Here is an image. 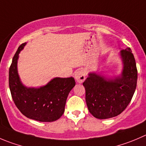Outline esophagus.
<instances>
[{
    "mask_svg": "<svg viewBox=\"0 0 146 146\" xmlns=\"http://www.w3.org/2000/svg\"><path fill=\"white\" fill-rule=\"evenodd\" d=\"M75 79L79 83H83L86 79V73L83 70H79L75 73Z\"/></svg>",
    "mask_w": 146,
    "mask_h": 146,
    "instance_id": "esophagus-1",
    "label": "esophagus"
}]
</instances>
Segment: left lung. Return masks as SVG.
I'll list each match as a JSON object with an SVG mask.
<instances>
[{"instance_id":"8db88e82","label":"left lung","mask_w":146,"mask_h":146,"mask_svg":"<svg viewBox=\"0 0 146 146\" xmlns=\"http://www.w3.org/2000/svg\"><path fill=\"white\" fill-rule=\"evenodd\" d=\"M120 56L123 70L119 76L108 78L90 72L83 83L89 112L98 119H107L121 114L135 93L138 71L131 49L122 50Z\"/></svg>"}]
</instances>
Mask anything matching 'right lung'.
Masks as SVG:
<instances>
[{
  "mask_svg": "<svg viewBox=\"0 0 146 146\" xmlns=\"http://www.w3.org/2000/svg\"><path fill=\"white\" fill-rule=\"evenodd\" d=\"M25 45L26 43L19 46L9 68V88L13 100L27 118L40 122H53L64 113L68 96L76 81L73 77L54 78L39 88L24 86L18 73V60Z\"/></svg>",
  "mask_w": 146,
  "mask_h": 146,
  "instance_id": "right-lung-1",
  "label": "right lung"
}]
</instances>
